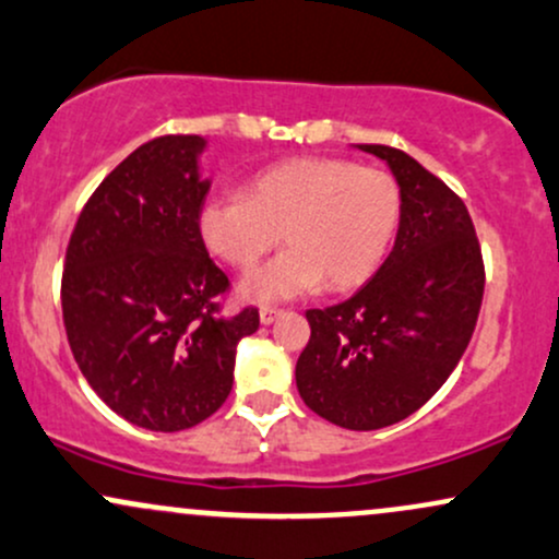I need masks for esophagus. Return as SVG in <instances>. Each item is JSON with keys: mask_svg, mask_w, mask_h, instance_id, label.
Listing matches in <instances>:
<instances>
[{"mask_svg": "<svg viewBox=\"0 0 559 559\" xmlns=\"http://www.w3.org/2000/svg\"><path fill=\"white\" fill-rule=\"evenodd\" d=\"M278 316H281L278 307H262V310H260V323L262 325H271Z\"/></svg>", "mask_w": 559, "mask_h": 559, "instance_id": "obj_1", "label": "esophagus"}]
</instances>
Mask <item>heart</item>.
<instances>
[{
	"label": "heart",
	"instance_id": "heart-1",
	"mask_svg": "<svg viewBox=\"0 0 559 559\" xmlns=\"http://www.w3.org/2000/svg\"><path fill=\"white\" fill-rule=\"evenodd\" d=\"M402 215L386 170L344 157H292L254 173L241 194L204 199L197 228L204 247L236 271H252L284 239L271 265L243 278L252 301L299 297L323 286L342 294L373 278Z\"/></svg>",
	"mask_w": 559,
	"mask_h": 559
}]
</instances>
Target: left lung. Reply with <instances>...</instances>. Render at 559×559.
Segmentation results:
<instances>
[{
	"instance_id": "obj_1",
	"label": "left lung",
	"mask_w": 559,
	"mask_h": 559,
	"mask_svg": "<svg viewBox=\"0 0 559 559\" xmlns=\"http://www.w3.org/2000/svg\"><path fill=\"white\" fill-rule=\"evenodd\" d=\"M357 146L394 173L400 230L386 262L355 297L307 310L312 333L297 360V389L320 418L376 431L444 386L476 331L486 275L463 199L407 152Z\"/></svg>"
}]
</instances>
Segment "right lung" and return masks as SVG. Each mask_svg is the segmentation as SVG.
Listing matches in <instances>:
<instances>
[{
	"instance_id": "obj_1",
	"label": "right lung",
	"mask_w": 559,
	"mask_h": 559,
	"mask_svg": "<svg viewBox=\"0 0 559 559\" xmlns=\"http://www.w3.org/2000/svg\"><path fill=\"white\" fill-rule=\"evenodd\" d=\"M202 136L141 144L81 210L62 271L70 352L99 400L146 431L207 420L234 386L236 344L258 307L221 316L228 275L210 260L197 215Z\"/></svg>"
}]
</instances>
